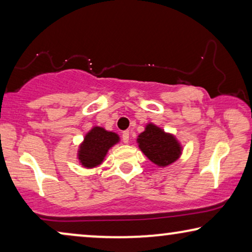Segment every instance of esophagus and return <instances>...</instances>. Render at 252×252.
<instances>
[{
  "instance_id": "1",
  "label": "esophagus",
  "mask_w": 252,
  "mask_h": 252,
  "mask_svg": "<svg viewBox=\"0 0 252 252\" xmlns=\"http://www.w3.org/2000/svg\"><path fill=\"white\" fill-rule=\"evenodd\" d=\"M123 142L124 143L129 142V130H125V132L123 133Z\"/></svg>"
}]
</instances>
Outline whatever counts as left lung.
<instances>
[{"label": "left lung", "mask_w": 252, "mask_h": 252, "mask_svg": "<svg viewBox=\"0 0 252 252\" xmlns=\"http://www.w3.org/2000/svg\"><path fill=\"white\" fill-rule=\"evenodd\" d=\"M136 142L148 159L159 167L173 164L182 155V146L175 135L153 123L147 124L143 132L137 135Z\"/></svg>", "instance_id": "obj_1"}]
</instances>
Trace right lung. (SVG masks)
I'll use <instances>...</instances> for the list:
<instances>
[{
    "mask_svg": "<svg viewBox=\"0 0 252 252\" xmlns=\"http://www.w3.org/2000/svg\"><path fill=\"white\" fill-rule=\"evenodd\" d=\"M120 141L117 133L94 126L79 144L77 158L79 164L85 168H94L101 165L109 150Z\"/></svg>",
    "mask_w": 252,
    "mask_h": 252,
    "instance_id": "add662e5",
    "label": "right lung"
}]
</instances>
